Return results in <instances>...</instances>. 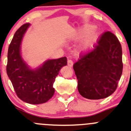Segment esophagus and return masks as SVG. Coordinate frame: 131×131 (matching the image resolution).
<instances>
[{"instance_id":"obj_1","label":"esophagus","mask_w":131,"mask_h":131,"mask_svg":"<svg viewBox=\"0 0 131 131\" xmlns=\"http://www.w3.org/2000/svg\"><path fill=\"white\" fill-rule=\"evenodd\" d=\"M67 64H68V65L69 66V67H72L73 64V61H72V60H71V59H68V61H67Z\"/></svg>"}]
</instances>
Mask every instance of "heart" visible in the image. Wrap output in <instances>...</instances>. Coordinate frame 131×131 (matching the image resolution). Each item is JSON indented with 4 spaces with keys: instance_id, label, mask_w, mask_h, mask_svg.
Masks as SVG:
<instances>
[{
    "instance_id": "1",
    "label": "heart",
    "mask_w": 131,
    "mask_h": 131,
    "mask_svg": "<svg viewBox=\"0 0 131 131\" xmlns=\"http://www.w3.org/2000/svg\"><path fill=\"white\" fill-rule=\"evenodd\" d=\"M93 29V27L92 26L86 27L80 32L79 36H84V35H86ZM98 37H99V34L96 32H93L89 34L82 43L81 47H82V50H88L91 49V48H92L95 43L97 40Z\"/></svg>"
}]
</instances>
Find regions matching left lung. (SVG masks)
Wrapping results in <instances>:
<instances>
[{
  "mask_svg": "<svg viewBox=\"0 0 131 131\" xmlns=\"http://www.w3.org/2000/svg\"><path fill=\"white\" fill-rule=\"evenodd\" d=\"M81 96L91 100L105 99L113 93L122 73V50L116 36L104 32L94 49L81 53L73 64Z\"/></svg>",
  "mask_w": 131,
  "mask_h": 131,
  "instance_id": "obj_1",
  "label": "left lung"
}]
</instances>
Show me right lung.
Masks as SVG:
<instances>
[{"label":"right lung","instance_id":"add662e5","mask_svg":"<svg viewBox=\"0 0 131 131\" xmlns=\"http://www.w3.org/2000/svg\"><path fill=\"white\" fill-rule=\"evenodd\" d=\"M29 25L24 24L14 35L8 48L6 71L18 97L27 103L40 104L54 95L56 77L61 67L67 64V58L50 59L38 69H29L20 56L21 39Z\"/></svg>","mask_w":131,"mask_h":131}]
</instances>
